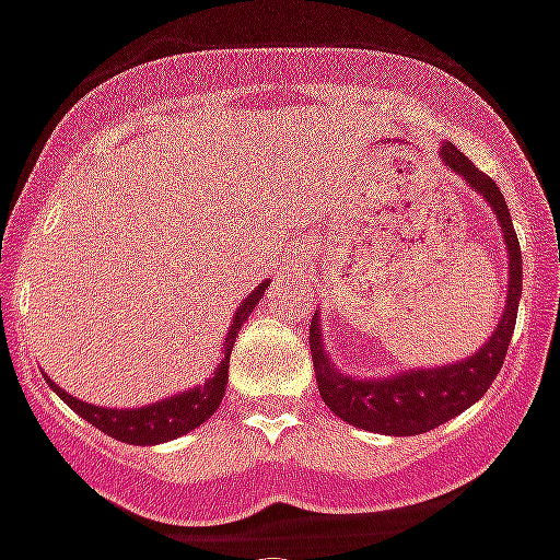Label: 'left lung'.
Returning a JSON list of instances; mask_svg holds the SVG:
<instances>
[{"instance_id": "1", "label": "left lung", "mask_w": 560, "mask_h": 560, "mask_svg": "<svg viewBox=\"0 0 560 560\" xmlns=\"http://www.w3.org/2000/svg\"><path fill=\"white\" fill-rule=\"evenodd\" d=\"M441 162L455 176H462L464 185L481 192L495 213L501 236H504L506 258H510L506 261L504 313L498 318L492 336L467 359L441 364V368H416L384 375V378H368V375L341 373L332 364L330 350L324 345L322 316L316 310L313 322H310V352H313L318 393L341 421L359 427V430L382 432V435H421L427 430H435L450 418L462 416L490 389L498 370L504 364L506 350H510L515 316H518L521 284H524L521 281V272H524L521 244L515 228H512L510 210H506V201L495 182L483 176L453 142L441 144Z\"/></svg>"}]
</instances>
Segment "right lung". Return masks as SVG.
Segmentation results:
<instances>
[{
    "mask_svg": "<svg viewBox=\"0 0 560 560\" xmlns=\"http://www.w3.org/2000/svg\"><path fill=\"white\" fill-rule=\"evenodd\" d=\"M267 284H270V281H261V284L238 304L236 316H233V322H230L228 327V336H224V355L222 361L215 364V370L210 373L208 382L182 389V393H173V396H164L162 401L142 404V407H128V410L98 407V404H88L82 401V398L65 393L59 384L50 382L48 373L42 375H45L48 387L68 404L70 410L79 412L84 421H91L96 430H102L105 435H110V439L125 441V444H136V447H153V444H164V441H173L178 439V435H187V432L205 424V421L219 410V404H222L224 398V389H228L230 352H233V345H236V336L244 327V322L250 318L256 304L261 302Z\"/></svg>",
    "mask_w": 560,
    "mask_h": 560,
    "instance_id": "right-lung-1",
    "label": "right lung"
}]
</instances>
